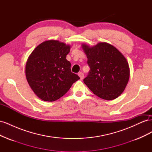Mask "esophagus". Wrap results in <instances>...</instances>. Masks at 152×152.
Returning a JSON list of instances; mask_svg holds the SVG:
<instances>
[{"mask_svg": "<svg viewBox=\"0 0 152 152\" xmlns=\"http://www.w3.org/2000/svg\"><path fill=\"white\" fill-rule=\"evenodd\" d=\"M78 75H79V76L80 77V79L81 80H82V79H84V73H82V72H79V74H78Z\"/></svg>", "mask_w": 152, "mask_h": 152, "instance_id": "obj_1", "label": "esophagus"}]
</instances>
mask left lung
Segmentation results:
<instances>
[{
	"mask_svg": "<svg viewBox=\"0 0 152 152\" xmlns=\"http://www.w3.org/2000/svg\"><path fill=\"white\" fill-rule=\"evenodd\" d=\"M90 67L84 84L100 98L112 100L125 89L130 76L126 58L113 45L99 42L90 47L82 44Z\"/></svg>",
	"mask_w": 152,
	"mask_h": 152,
	"instance_id": "obj_1",
	"label": "left lung"
}]
</instances>
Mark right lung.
<instances>
[{
    "mask_svg": "<svg viewBox=\"0 0 152 152\" xmlns=\"http://www.w3.org/2000/svg\"><path fill=\"white\" fill-rule=\"evenodd\" d=\"M70 45L56 40L40 44L30 54L25 66L27 82L34 93L45 102L65 95L80 77L71 72L66 59Z\"/></svg>",
    "mask_w": 152,
    "mask_h": 152,
    "instance_id": "right-lung-1",
    "label": "right lung"
}]
</instances>
